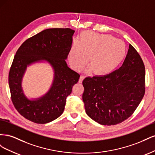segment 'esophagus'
Here are the masks:
<instances>
[{
	"instance_id": "34e87169",
	"label": "esophagus",
	"mask_w": 155,
	"mask_h": 155,
	"mask_svg": "<svg viewBox=\"0 0 155 155\" xmlns=\"http://www.w3.org/2000/svg\"><path fill=\"white\" fill-rule=\"evenodd\" d=\"M84 79H85V76H80V78H79V83H82Z\"/></svg>"
}]
</instances>
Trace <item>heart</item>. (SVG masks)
I'll use <instances>...</instances> for the list:
<instances>
[{
	"label": "heart",
	"mask_w": 155,
	"mask_h": 155,
	"mask_svg": "<svg viewBox=\"0 0 155 155\" xmlns=\"http://www.w3.org/2000/svg\"><path fill=\"white\" fill-rule=\"evenodd\" d=\"M126 55L127 48L123 41L110 35L85 31L79 35V41L72 43L68 61L74 69L80 70L90 58L89 70H93L97 76H107L117 69Z\"/></svg>",
	"instance_id": "heart-1"
}]
</instances>
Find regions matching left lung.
<instances>
[{
    "instance_id": "1",
    "label": "left lung",
    "mask_w": 155,
    "mask_h": 155,
    "mask_svg": "<svg viewBox=\"0 0 155 155\" xmlns=\"http://www.w3.org/2000/svg\"><path fill=\"white\" fill-rule=\"evenodd\" d=\"M145 66L133 46L120 68L104 76L86 78L83 100L87 115L98 124L114 125L132 115L145 91Z\"/></svg>"
}]
</instances>
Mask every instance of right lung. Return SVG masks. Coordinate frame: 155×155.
I'll list each match as a JSON object with an SVG mask.
<instances>
[{
  "label": "right lung",
  "instance_id": "add662e5",
  "mask_svg": "<svg viewBox=\"0 0 155 155\" xmlns=\"http://www.w3.org/2000/svg\"><path fill=\"white\" fill-rule=\"evenodd\" d=\"M75 31L70 28H50L26 40L17 50L9 72L8 83L13 104L21 115L36 124H44L62 114L67 97L80 75L68 67L67 58ZM46 60L54 70L53 86L44 97L27 99L21 87L27 65Z\"/></svg>",
  "mask_w": 155,
  "mask_h": 155
}]
</instances>
